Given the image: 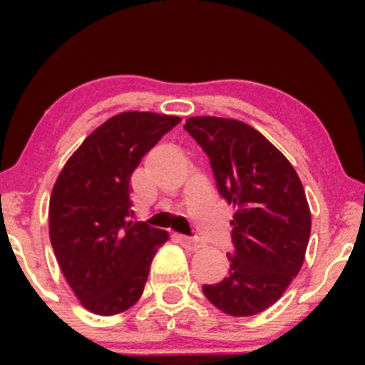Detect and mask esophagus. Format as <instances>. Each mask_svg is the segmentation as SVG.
Returning <instances> with one entry per match:
<instances>
[{"label": "esophagus", "instance_id": "obj_1", "mask_svg": "<svg viewBox=\"0 0 365 365\" xmlns=\"http://www.w3.org/2000/svg\"><path fill=\"white\" fill-rule=\"evenodd\" d=\"M178 239H179V242H181L184 247L189 249V251H196V249L199 247V241H197V239L189 237V236H179Z\"/></svg>", "mask_w": 365, "mask_h": 365}]
</instances>
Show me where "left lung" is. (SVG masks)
<instances>
[{"label":"left lung","instance_id":"left-lung-1","mask_svg":"<svg viewBox=\"0 0 365 365\" xmlns=\"http://www.w3.org/2000/svg\"><path fill=\"white\" fill-rule=\"evenodd\" d=\"M184 129L209 156L219 194L236 207L229 276L202 292L224 314L256 316L281 299L304 264L311 209L302 182L287 158L246 123L196 116Z\"/></svg>","mask_w":365,"mask_h":365}]
</instances>
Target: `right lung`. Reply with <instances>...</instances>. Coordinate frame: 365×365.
I'll use <instances>...</instances> for the list:
<instances>
[{"mask_svg": "<svg viewBox=\"0 0 365 365\" xmlns=\"http://www.w3.org/2000/svg\"><path fill=\"white\" fill-rule=\"evenodd\" d=\"M179 116L126 111L89 134L59 173L49 197V239L81 306L114 316L139 301L161 229L129 221L131 179L144 154Z\"/></svg>", "mask_w": 365, "mask_h": 365, "instance_id": "right-lung-1", "label": "right lung"}]
</instances>
